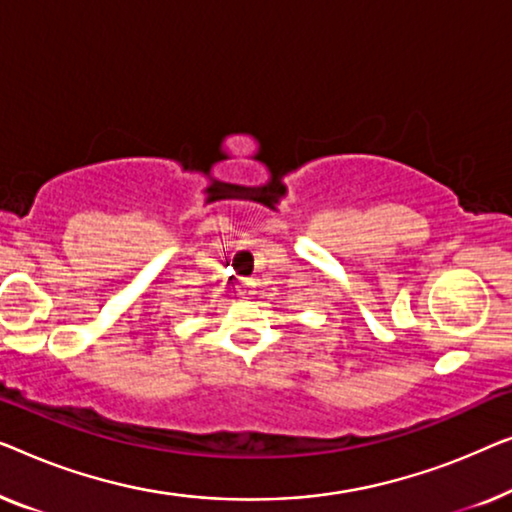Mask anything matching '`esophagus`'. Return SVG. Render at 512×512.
<instances>
[{
	"instance_id": "esophagus-1",
	"label": "esophagus",
	"mask_w": 512,
	"mask_h": 512,
	"mask_svg": "<svg viewBox=\"0 0 512 512\" xmlns=\"http://www.w3.org/2000/svg\"><path fill=\"white\" fill-rule=\"evenodd\" d=\"M236 290H239L241 297H253V294H255V280H250V278L239 280Z\"/></svg>"
}]
</instances>
